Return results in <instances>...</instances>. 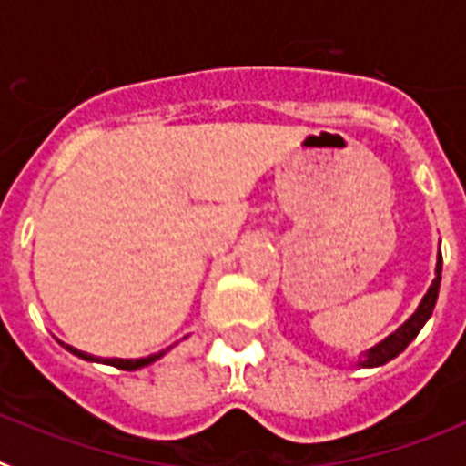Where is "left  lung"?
I'll use <instances>...</instances> for the list:
<instances>
[{"mask_svg": "<svg viewBox=\"0 0 466 466\" xmlns=\"http://www.w3.org/2000/svg\"><path fill=\"white\" fill-rule=\"evenodd\" d=\"M441 267H443V258H441V248H439V256H436L434 281H431V286L427 289L424 298L420 300L418 309L412 311L410 317H408L406 321H403L401 326L394 330V333L387 335L382 342H378L375 347H370V350L363 351V354L359 356L356 366L359 368L384 366V363L391 361V359H396V356L401 354V351L410 345L412 339L418 338V333L422 330L424 323L429 321V317H431V311H434V307H436V298H439V289H441Z\"/></svg>", "mask_w": 466, "mask_h": 466, "instance_id": "obj_1", "label": "left lung"}]
</instances>
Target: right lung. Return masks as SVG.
<instances>
[{"mask_svg": "<svg viewBox=\"0 0 466 466\" xmlns=\"http://www.w3.org/2000/svg\"><path fill=\"white\" fill-rule=\"evenodd\" d=\"M60 342V339H58ZM60 345L65 347L67 351H72L75 356H79V359H84V361H96V363H105V366H115V368H121V370H137V368H145L149 366V363H155L157 359H161V356L166 354V351L171 350H164L159 351V354H149V356H143V359H103V356H93V354H86V351H79L75 350V347L65 345V342H60Z\"/></svg>", "mask_w": 466, "mask_h": 466, "instance_id": "add662e5", "label": "right lung"}]
</instances>
